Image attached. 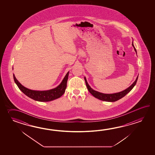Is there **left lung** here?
I'll use <instances>...</instances> for the list:
<instances>
[{"instance_id":"8db88e82","label":"left lung","mask_w":155,"mask_h":155,"mask_svg":"<svg viewBox=\"0 0 155 155\" xmlns=\"http://www.w3.org/2000/svg\"><path fill=\"white\" fill-rule=\"evenodd\" d=\"M132 45L134 47V50H135V51H136V50L135 49V46L134 45L133 43L132 44ZM84 79H85V81L86 85L87 88L88 89L89 92H90L95 97L99 99L100 100H102V101H109V102H114V101L119 100V99H121L123 97H124L127 94H128L131 90L132 89H133V87L135 86L136 82H137V79H138V76L137 77V78L136 79V80L134 81V82L129 87H128L127 89H126L125 90L122 91L121 92H117V93H115V94H102V93H101V92H99L98 91H96L94 90L89 85V84H88V83L87 82L85 78Z\"/></svg>"}]
</instances>
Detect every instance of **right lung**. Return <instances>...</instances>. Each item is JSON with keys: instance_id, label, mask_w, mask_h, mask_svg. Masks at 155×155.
<instances>
[{"instance_id": "add662e5", "label": "right lung", "mask_w": 155, "mask_h": 155, "mask_svg": "<svg viewBox=\"0 0 155 155\" xmlns=\"http://www.w3.org/2000/svg\"><path fill=\"white\" fill-rule=\"evenodd\" d=\"M69 76V72L66 74L65 78L63 79L62 82L58 87L55 89H51L46 91H36L27 89L22 85L20 82L18 81L16 78L13 74L14 80L16 83L19 89L23 92L25 95L29 97L30 98L34 100L46 102L52 101L55 99H58L64 94L67 86V81Z\"/></svg>"}]
</instances>
